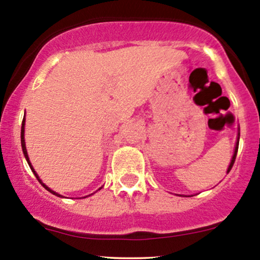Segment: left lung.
Listing matches in <instances>:
<instances>
[{"label": "left lung", "instance_id": "obj_1", "mask_svg": "<svg viewBox=\"0 0 260 260\" xmlns=\"http://www.w3.org/2000/svg\"><path fill=\"white\" fill-rule=\"evenodd\" d=\"M238 143H240V132H238L237 142H236V147H235V153H234V156H232V160H231V162H230V166H229V169H228V172H230V170L232 169V166H234V164H235V160H236V155H237V150H238Z\"/></svg>", "mask_w": 260, "mask_h": 260}]
</instances>
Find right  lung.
Wrapping results in <instances>:
<instances>
[{
    "label": "right lung",
    "instance_id": "right-lung-1",
    "mask_svg": "<svg viewBox=\"0 0 260 260\" xmlns=\"http://www.w3.org/2000/svg\"><path fill=\"white\" fill-rule=\"evenodd\" d=\"M24 126H25V118L24 120H23V122H22V129H20V143H22V149H23V154H24V156H25V159H26V161H28V164H29V166H30V169H31V171L34 172V175H35V177L38 178V181L40 182L41 183V186H43L45 189H47L49 190L50 193H52V194H55V196H57V197H62L61 194H58V193H56L55 190H52V189H50L49 187L46 186V184L45 183H43V181L40 180V178H39V176H38V174L37 172H35V170H34V168H32L31 166V164H30V160H29V156H28V153H26V148H25V140H24Z\"/></svg>",
    "mask_w": 260,
    "mask_h": 260
}]
</instances>
